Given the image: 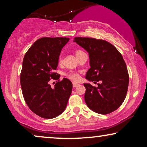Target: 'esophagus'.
<instances>
[{
  "instance_id": "obj_1",
  "label": "esophagus",
  "mask_w": 147,
  "mask_h": 147,
  "mask_svg": "<svg viewBox=\"0 0 147 147\" xmlns=\"http://www.w3.org/2000/svg\"><path fill=\"white\" fill-rule=\"evenodd\" d=\"M80 84H78V83H76V82H73V87L74 88H76V87H77L78 86H79Z\"/></svg>"
}]
</instances>
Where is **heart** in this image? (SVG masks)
<instances>
[{"instance_id":"1","label":"heart","mask_w":147,"mask_h":147,"mask_svg":"<svg viewBox=\"0 0 147 147\" xmlns=\"http://www.w3.org/2000/svg\"><path fill=\"white\" fill-rule=\"evenodd\" d=\"M82 52L81 50H76V54H78ZM62 61V57L61 56H60L59 58V63H61ZM67 77L69 78V79L73 80V81H79L80 79V76L79 74H78L77 72L75 71H69V73L67 74Z\"/></svg>"}]
</instances>
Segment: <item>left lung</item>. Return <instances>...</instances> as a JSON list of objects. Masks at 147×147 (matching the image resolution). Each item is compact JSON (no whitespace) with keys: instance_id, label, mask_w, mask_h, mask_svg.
Returning a JSON list of instances; mask_svg holds the SVG:
<instances>
[{"instance_id":"8db88e82","label":"left lung","mask_w":147,"mask_h":147,"mask_svg":"<svg viewBox=\"0 0 147 147\" xmlns=\"http://www.w3.org/2000/svg\"><path fill=\"white\" fill-rule=\"evenodd\" d=\"M74 41L89 53L90 68L86 78L100 82L98 87L84 84L86 104L96 113H111L122 105L128 91L129 76L121 53L105 40L78 37Z\"/></svg>"}]
</instances>
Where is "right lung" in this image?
<instances>
[{"instance_id":"add662e5","label":"right lung","mask_w":147,"mask_h":147,"mask_svg":"<svg viewBox=\"0 0 147 147\" xmlns=\"http://www.w3.org/2000/svg\"><path fill=\"white\" fill-rule=\"evenodd\" d=\"M67 37H43L37 39L23 58L20 82L27 106L40 117L51 119L65 110L71 95L72 83L59 80L54 72L58 65L61 49L69 41ZM58 81L52 88L49 82Z\"/></svg>"}]
</instances>
